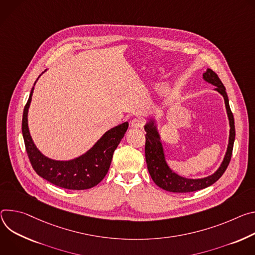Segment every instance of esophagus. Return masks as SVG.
Instances as JSON below:
<instances>
[{
  "label": "esophagus",
  "instance_id": "esophagus-1",
  "mask_svg": "<svg viewBox=\"0 0 255 255\" xmlns=\"http://www.w3.org/2000/svg\"><path fill=\"white\" fill-rule=\"evenodd\" d=\"M144 126V120L142 118H135L130 122V128H142Z\"/></svg>",
  "mask_w": 255,
  "mask_h": 255
}]
</instances>
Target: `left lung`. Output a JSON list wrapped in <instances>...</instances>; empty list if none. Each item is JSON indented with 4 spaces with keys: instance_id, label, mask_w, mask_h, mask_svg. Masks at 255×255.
Wrapping results in <instances>:
<instances>
[{
    "instance_id": "obj_1",
    "label": "left lung",
    "mask_w": 255,
    "mask_h": 255,
    "mask_svg": "<svg viewBox=\"0 0 255 255\" xmlns=\"http://www.w3.org/2000/svg\"><path fill=\"white\" fill-rule=\"evenodd\" d=\"M203 79L214 85L216 87L215 90L218 91L223 97L225 101L226 111L229 120L230 131H229V142L227 151H226L225 157L217 169V171L210 176L204 178H186L176 174L171 170V168L168 166L165 158L164 148L161 142V135L159 133L157 123L154 118H149L145 125L146 130V146H145V155L146 162L149 173L153 179V181L161 188L171 191V192H191L196 191L203 188H206L212 184H214L226 171L227 169L233 151V145L235 140V126H234V117L230 109L229 99L226 88L219 79L218 75L212 71L211 69H207V71L203 74Z\"/></svg>"
}]
</instances>
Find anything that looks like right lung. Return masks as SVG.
Masks as SVG:
<instances>
[{
  "mask_svg": "<svg viewBox=\"0 0 255 255\" xmlns=\"http://www.w3.org/2000/svg\"><path fill=\"white\" fill-rule=\"evenodd\" d=\"M33 90L34 87L24 107L22 133L26 152L34 171L50 183L67 189L83 190L97 185L107 174L113 153L125 136L128 123L126 122L107 130L90 150L75 159L68 161L50 159L36 148L28 128V110Z\"/></svg>",
  "mask_w": 255,
  "mask_h": 255,
  "instance_id": "right-lung-1",
  "label": "right lung"
}]
</instances>
